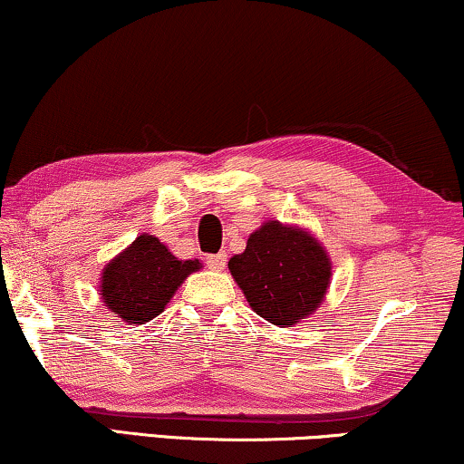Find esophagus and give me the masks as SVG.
Segmentation results:
<instances>
[{
    "mask_svg": "<svg viewBox=\"0 0 464 464\" xmlns=\"http://www.w3.org/2000/svg\"><path fill=\"white\" fill-rule=\"evenodd\" d=\"M206 265L210 266V269H214V271H223L225 265H227V254H225V252L208 254V256H206Z\"/></svg>",
    "mask_w": 464,
    "mask_h": 464,
    "instance_id": "1",
    "label": "esophagus"
}]
</instances>
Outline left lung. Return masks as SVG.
<instances>
[{"label":"left lung","instance_id":"1","mask_svg":"<svg viewBox=\"0 0 464 464\" xmlns=\"http://www.w3.org/2000/svg\"><path fill=\"white\" fill-rule=\"evenodd\" d=\"M229 271L256 315L292 328L322 304L332 265L309 231L269 220L229 260Z\"/></svg>","mask_w":464,"mask_h":464}]
</instances>
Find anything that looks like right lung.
Returning <instances> with one entry per match:
<instances>
[{
    "mask_svg": "<svg viewBox=\"0 0 464 464\" xmlns=\"http://www.w3.org/2000/svg\"><path fill=\"white\" fill-rule=\"evenodd\" d=\"M199 260H179L153 235L142 233L104 266L101 296L126 324H145L166 309Z\"/></svg>",
    "mask_w": 464,
    "mask_h": 464,
    "instance_id": "obj_1",
    "label": "right lung"
}]
</instances>
